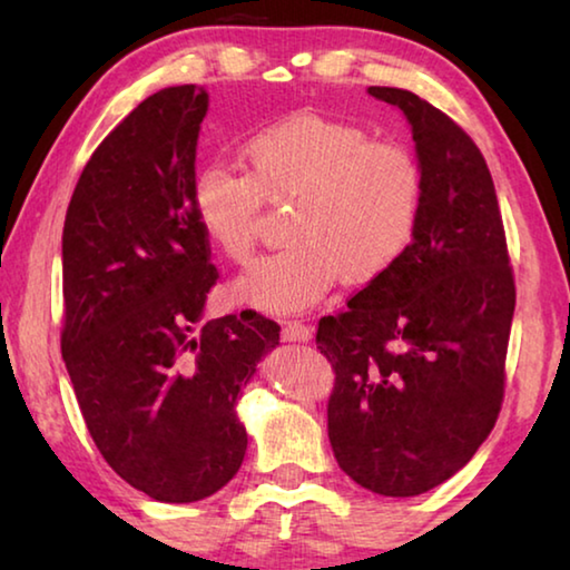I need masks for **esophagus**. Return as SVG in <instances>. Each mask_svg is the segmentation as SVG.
I'll use <instances>...</instances> for the list:
<instances>
[{
  "mask_svg": "<svg viewBox=\"0 0 570 570\" xmlns=\"http://www.w3.org/2000/svg\"><path fill=\"white\" fill-rule=\"evenodd\" d=\"M282 336L284 342H308L312 340V326L304 322H284L282 326Z\"/></svg>",
  "mask_w": 570,
  "mask_h": 570,
  "instance_id": "obj_1",
  "label": "esophagus"
}]
</instances>
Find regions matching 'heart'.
<instances>
[{
	"instance_id": "1",
	"label": "heart",
	"mask_w": 570,
	"mask_h": 570,
	"mask_svg": "<svg viewBox=\"0 0 570 570\" xmlns=\"http://www.w3.org/2000/svg\"><path fill=\"white\" fill-rule=\"evenodd\" d=\"M244 173L206 166L190 190L193 216L220 256H254L264 204L292 198L288 244L250 266L234 286L238 302L292 314L312 306L336 278L370 284L407 254L417 236L424 178L412 153L370 140L362 128L298 112L244 140Z\"/></svg>"
}]
</instances>
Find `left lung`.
<instances>
[{"instance_id":"8db88e82","label":"left lung","mask_w":570,"mask_h":570,"mask_svg":"<svg viewBox=\"0 0 570 570\" xmlns=\"http://www.w3.org/2000/svg\"><path fill=\"white\" fill-rule=\"evenodd\" d=\"M370 95L407 115L424 178L417 236L387 274L322 316L332 362L330 442L356 485L428 493L465 468L505 397L515 278L480 148L435 105L400 88Z\"/></svg>"}]
</instances>
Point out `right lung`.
<instances>
[{
  "label": "right lung",
  "instance_id": "add662e5",
  "mask_svg": "<svg viewBox=\"0 0 570 570\" xmlns=\"http://www.w3.org/2000/svg\"><path fill=\"white\" fill-rule=\"evenodd\" d=\"M208 95L166 88L82 168L62 230V360L105 462L160 503L214 495L246 455L236 400L278 324L254 308L200 326L218 282L193 216Z\"/></svg>",
  "mask_w": 570,
  "mask_h": 570
}]
</instances>
